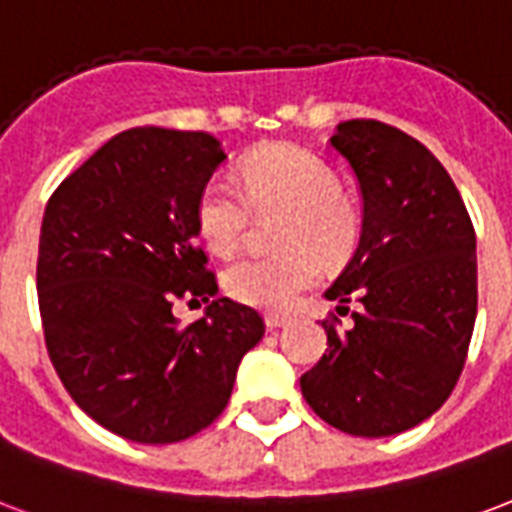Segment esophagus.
Segmentation results:
<instances>
[{
	"mask_svg": "<svg viewBox=\"0 0 512 512\" xmlns=\"http://www.w3.org/2000/svg\"><path fill=\"white\" fill-rule=\"evenodd\" d=\"M287 323H290V317H287V314H279V312L266 314V325L271 328V331H276V328H285Z\"/></svg>",
	"mask_w": 512,
	"mask_h": 512,
	"instance_id": "obj_1",
	"label": "esophagus"
}]
</instances>
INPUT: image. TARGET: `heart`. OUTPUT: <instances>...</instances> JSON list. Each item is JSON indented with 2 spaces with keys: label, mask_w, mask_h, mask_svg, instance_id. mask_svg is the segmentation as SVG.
I'll list each match as a JSON object with an SVG mask.
<instances>
[{
  "label": "heart",
  "mask_w": 512,
  "mask_h": 512,
  "mask_svg": "<svg viewBox=\"0 0 512 512\" xmlns=\"http://www.w3.org/2000/svg\"><path fill=\"white\" fill-rule=\"evenodd\" d=\"M238 189L211 179L200 189L195 222L217 255H233L252 217H276L274 241L282 252L241 257L225 271V290L257 309L285 312L298 295L317 285L325 266H344L361 241V214L336 189V176L317 154L295 146H271L246 157Z\"/></svg>",
  "instance_id": "1"
}]
</instances>
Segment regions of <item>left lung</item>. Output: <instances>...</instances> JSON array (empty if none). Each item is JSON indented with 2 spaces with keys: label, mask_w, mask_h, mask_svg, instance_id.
Here are the masks:
<instances>
[{
  "label": "left lung",
  "mask_w": 512,
  "mask_h": 512,
  "mask_svg": "<svg viewBox=\"0 0 512 512\" xmlns=\"http://www.w3.org/2000/svg\"><path fill=\"white\" fill-rule=\"evenodd\" d=\"M331 149L355 173L363 227L325 298L336 312L361 306L347 331L323 320L328 350L301 393L333 429L391 437L431 418L461 377L478 314L475 227L448 170L407 132L342 121Z\"/></svg>",
  "instance_id": "left-lung-1"
}]
</instances>
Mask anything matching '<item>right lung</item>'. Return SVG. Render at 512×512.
<instances>
[{
    "label": "right lung",
    "instance_id": "1",
    "mask_svg": "<svg viewBox=\"0 0 512 512\" xmlns=\"http://www.w3.org/2000/svg\"><path fill=\"white\" fill-rule=\"evenodd\" d=\"M222 160L208 132L135 127L94 151L45 206V347L75 404L132 442L168 445L211 426L266 333L252 306L230 298L189 326L172 317L181 297L217 293L195 206Z\"/></svg>",
    "mask_w": 512,
    "mask_h": 512
}]
</instances>
